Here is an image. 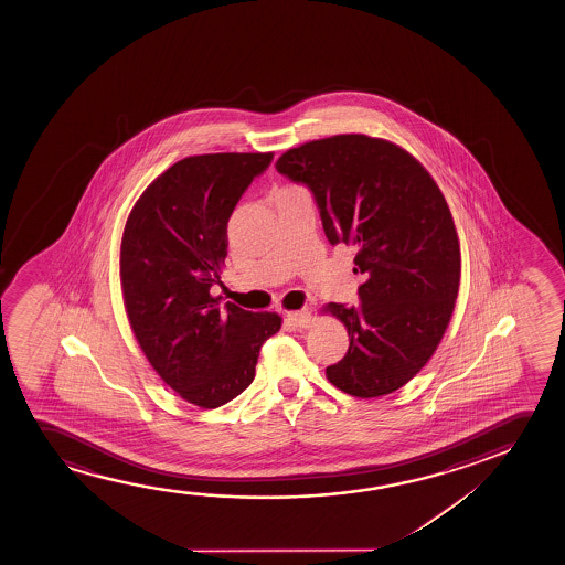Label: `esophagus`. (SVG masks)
<instances>
[{
	"label": "esophagus",
	"mask_w": 565,
	"mask_h": 565,
	"mask_svg": "<svg viewBox=\"0 0 565 565\" xmlns=\"http://www.w3.org/2000/svg\"><path fill=\"white\" fill-rule=\"evenodd\" d=\"M286 322L287 324L295 326V328H309L310 310L301 309L295 310V312H287Z\"/></svg>",
	"instance_id": "34e87169"
}]
</instances>
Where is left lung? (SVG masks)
I'll return each instance as SVG.
<instances>
[{"instance_id": "8db88e82", "label": "left lung", "mask_w": 565, "mask_h": 565, "mask_svg": "<svg viewBox=\"0 0 565 565\" xmlns=\"http://www.w3.org/2000/svg\"><path fill=\"white\" fill-rule=\"evenodd\" d=\"M276 170L309 189L330 245L356 250L359 305L330 302L349 349L326 376L355 397L392 394L440 343L459 291V241L420 163L386 140L338 135L287 150Z\"/></svg>"}]
</instances>
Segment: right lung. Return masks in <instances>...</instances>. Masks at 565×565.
<instances>
[{
	"mask_svg": "<svg viewBox=\"0 0 565 565\" xmlns=\"http://www.w3.org/2000/svg\"><path fill=\"white\" fill-rule=\"evenodd\" d=\"M274 154H204L163 171L135 204L121 241V287L135 338L183 399L216 409L255 380L274 312L210 295L222 284L227 222Z\"/></svg>",
	"mask_w": 565,
	"mask_h": 565,
	"instance_id": "obj_1",
	"label": "right lung"
}]
</instances>
